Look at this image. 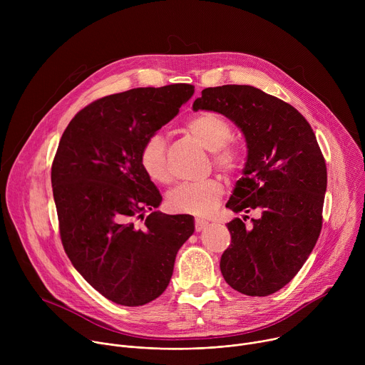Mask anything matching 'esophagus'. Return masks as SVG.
Returning <instances> with one entry per match:
<instances>
[{
	"instance_id": "34e87169",
	"label": "esophagus",
	"mask_w": 365,
	"mask_h": 365,
	"mask_svg": "<svg viewBox=\"0 0 365 365\" xmlns=\"http://www.w3.org/2000/svg\"><path fill=\"white\" fill-rule=\"evenodd\" d=\"M207 225H210V222L205 221V220L196 218V221H195V230H196L197 232H200V231H203L205 228H207Z\"/></svg>"
}]
</instances>
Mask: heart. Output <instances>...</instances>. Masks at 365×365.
Instances as JSON below:
<instances>
[{"label": "heart", "instance_id": "b5f03b06", "mask_svg": "<svg viewBox=\"0 0 365 365\" xmlns=\"http://www.w3.org/2000/svg\"><path fill=\"white\" fill-rule=\"evenodd\" d=\"M186 131L207 151L214 153V163L224 170L237 168V151L228 147L234 130L231 123L217 113H200L186 123ZM140 165L155 183H169L170 172L166 163V141L162 133L148 135L140 151ZM224 195L218 179L199 183H185L168 195V206L173 212L206 215L214 211Z\"/></svg>", "mask_w": 365, "mask_h": 365}]
</instances>
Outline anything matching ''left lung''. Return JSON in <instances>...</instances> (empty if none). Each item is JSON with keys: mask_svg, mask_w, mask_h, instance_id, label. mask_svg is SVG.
I'll list each match as a JSON object with an SVG mask.
<instances>
[{"mask_svg": "<svg viewBox=\"0 0 365 365\" xmlns=\"http://www.w3.org/2000/svg\"><path fill=\"white\" fill-rule=\"evenodd\" d=\"M193 111L225 115L242 133L247 160L227 207L257 211L227 224L221 257L225 282L247 296H269L302 269L322 228L327 165L314 130L290 103L250 85L206 88Z\"/></svg>", "mask_w": 365, "mask_h": 365, "instance_id": "8db88e82", "label": "left lung"}]
</instances>
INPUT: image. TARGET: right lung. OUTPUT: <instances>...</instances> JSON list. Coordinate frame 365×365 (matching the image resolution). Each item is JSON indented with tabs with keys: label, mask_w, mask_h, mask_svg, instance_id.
Wrapping results in <instances>:
<instances>
[{
	"label": "right lung",
	"mask_w": 365,
	"mask_h": 365,
	"mask_svg": "<svg viewBox=\"0 0 365 365\" xmlns=\"http://www.w3.org/2000/svg\"><path fill=\"white\" fill-rule=\"evenodd\" d=\"M193 92L175 83L101 98L72 118L59 141L51 186L63 248L78 273L117 304L158 299L195 231L192 215L153 211L162 195L140 165L145 138Z\"/></svg>",
	"instance_id": "right-lung-1"
}]
</instances>
